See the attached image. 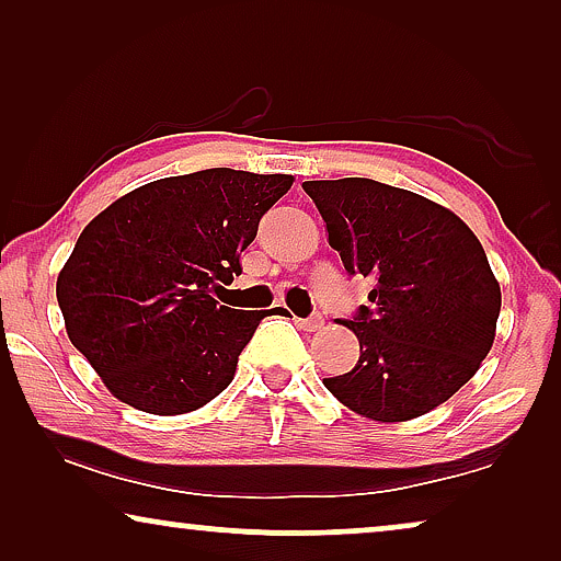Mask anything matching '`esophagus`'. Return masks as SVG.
Listing matches in <instances>:
<instances>
[{"mask_svg":"<svg viewBox=\"0 0 561 561\" xmlns=\"http://www.w3.org/2000/svg\"><path fill=\"white\" fill-rule=\"evenodd\" d=\"M296 324L306 329V332H317V329L324 327V317L321 313H311L309 319H296Z\"/></svg>","mask_w":561,"mask_h":561,"instance_id":"obj_1","label":"esophagus"}]
</instances>
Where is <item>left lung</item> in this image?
<instances>
[{
    "label": "left lung",
    "mask_w": 561,
    "mask_h": 561,
    "mask_svg": "<svg viewBox=\"0 0 561 561\" xmlns=\"http://www.w3.org/2000/svg\"><path fill=\"white\" fill-rule=\"evenodd\" d=\"M329 244L350 275L373 278L367 306L342 324L359 340L350 373L324 386L359 416L409 421L478 373L495 340L501 286L457 214L373 179L306 181Z\"/></svg>",
    "instance_id": "left-lung-1"
}]
</instances>
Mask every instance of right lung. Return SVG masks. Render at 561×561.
<instances>
[{"label": "right lung", "mask_w": 561, "mask_h": 561, "mask_svg": "<svg viewBox=\"0 0 561 561\" xmlns=\"http://www.w3.org/2000/svg\"><path fill=\"white\" fill-rule=\"evenodd\" d=\"M286 173L206 168L129 191L91 219L58 275L68 340L122 403L202 409L234 378L267 311L221 304Z\"/></svg>", "instance_id": "1"}]
</instances>
